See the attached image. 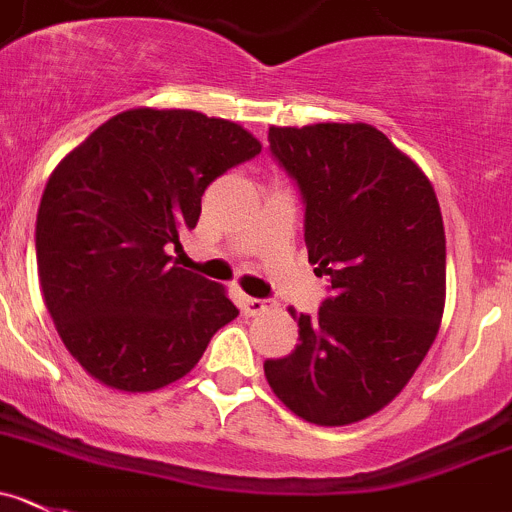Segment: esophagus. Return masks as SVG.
I'll return each instance as SVG.
<instances>
[{"label":"esophagus","mask_w":512,"mask_h":512,"mask_svg":"<svg viewBox=\"0 0 512 512\" xmlns=\"http://www.w3.org/2000/svg\"><path fill=\"white\" fill-rule=\"evenodd\" d=\"M240 308H242V313H245V315H262L267 308H270V305H267V300L247 298V295H245V298L240 300Z\"/></svg>","instance_id":"obj_1"}]
</instances>
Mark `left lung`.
<instances>
[{"label":"left lung","mask_w":512,"mask_h":512,"mask_svg":"<svg viewBox=\"0 0 512 512\" xmlns=\"http://www.w3.org/2000/svg\"><path fill=\"white\" fill-rule=\"evenodd\" d=\"M270 154L305 207V245L328 295L298 318V346L265 361L285 407L321 427L384 409L427 356L444 310L437 194L369 123L272 126Z\"/></svg>","instance_id":"obj_1"}]
</instances>
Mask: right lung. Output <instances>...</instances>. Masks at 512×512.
Instances as JSON below:
<instances>
[{"mask_svg":"<svg viewBox=\"0 0 512 512\" xmlns=\"http://www.w3.org/2000/svg\"><path fill=\"white\" fill-rule=\"evenodd\" d=\"M224 118L133 108L95 128L52 171L35 247L62 343L100 384L154 391L189 374L240 310L222 285L176 267L217 176L260 154Z\"/></svg>","mask_w":512,"mask_h":512,"instance_id":"right-lung-1","label":"right lung"}]
</instances>
